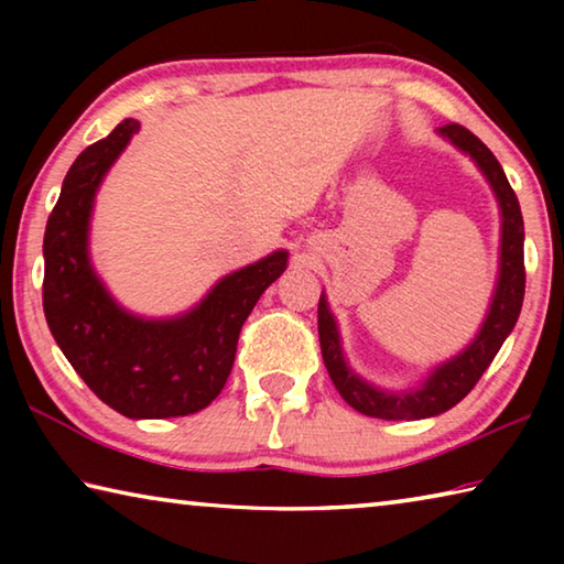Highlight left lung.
Listing matches in <instances>:
<instances>
[{
    "instance_id": "1",
    "label": "left lung",
    "mask_w": 564,
    "mask_h": 564,
    "mask_svg": "<svg viewBox=\"0 0 564 564\" xmlns=\"http://www.w3.org/2000/svg\"><path fill=\"white\" fill-rule=\"evenodd\" d=\"M443 137L453 141L457 149H463L470 154L477 166L482 169V174L495 188V196L500 202L502 212V248H500V281L498 291L490 305L488 318H485L480 333L470 343V348H465L460 356L447 360L445 366L435 368L433 376L425 380V386L413 393H383L373 386L362 383V380L348 370L346 360L340 352V338L336 321H333L328 303L321 295L318 301V336H321V352L323 362H326L328 376L333 386L338 388V393L350 408H356L358 413L368 417H383V420H417V417H433L441 415L445 410L460 403V400L470 393L477 380L482 378L485 370L498 356L505 338L510 336V330L518 323L522 299H524V253H522V214L518 196L510 186L508 176L500 166V161L492 156V151L475 137L473 131L457 123H447L441 129Z\"/></svg>"
}]
</instances>
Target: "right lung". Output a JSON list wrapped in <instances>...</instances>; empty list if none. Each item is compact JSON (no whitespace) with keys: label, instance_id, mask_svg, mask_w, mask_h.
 Masks as SVG:
<instances>
[{"label":"right lung","instance_id":"add662e5","mask_svg":"<svg viewBox=\"0 0 564 564\" xmlns=\"http://www.w3.org/2000/svg\"><path fill=\"white\" fill-rule=\"evenodd\" d=\"M137 119L82 151L64 178L44 234L42 303L46 326L94 395L127 417H176L204 410L234 368L236 343L261 293L285 271L289 253L226 275L186 316L141 321L109 299L87 256L94 194Z\"/></svg>","mask_w":564,"mask_h":564}]
</instances>
